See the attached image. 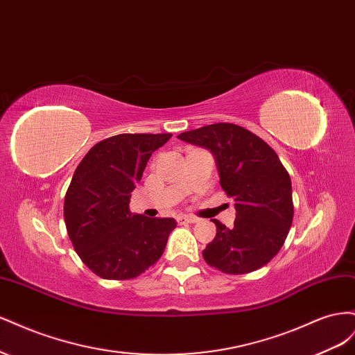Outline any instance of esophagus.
<instances>
[{
	"label": "esophagus",
	"mask_w": 355,
	"mask_h": 355,
	"mask_svg": "<svg viewBox=\"0 0 355 355\" xmlns=\"http://www.w3.org/2000/svg\"><path fill=\"white\" fill-rule=\"evenodd\" d=\"M178 222L179 223H194V222H197V218L187 216V214H182V216L178 218Z\"/></svg>",
	"instance_id": "esophagus-1"
}]
</instances>
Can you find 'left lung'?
<instances>
[{
	"label": "left lung",
	"instance_id": "8db88e82",
	"mask_svg": "<svg viewBox=\"0 0 355 355\" xmlns=\"http://www.w3.org/2000/svg\"><path fill=\"white\" fill-rule=\"evenodd\" d=\"M178 139L209 149L222 189L235 201L234 227L213 219L216 235L202 250L204 261L227 274L259 270L280 252L293 220L292 182L280 158L261 137L230 123Z\"/></svg>",
	"mask_w": 355,
	"mask_h": 355
}]
</instances>
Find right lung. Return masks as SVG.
<instances>
[{"label": "right lung", "instance_id": "add662e5", "mask_svg": "<svg viewBox=\"0 0 355 355\" xmlns=\"http://www.w3.org/2000/svg\"><path fill=\"white\" fill-rule=\"evenodd\" d=\"M170 133L116 135L96 144L73 171L65 223L75 252L106 280H130L163 254L173 218H146L128 209L153 153Z\"/></svg>", "mask_w": 355, "mask_h": 355}]
</instances>
